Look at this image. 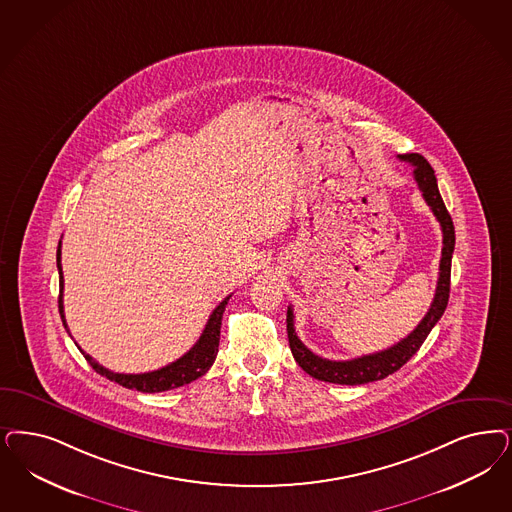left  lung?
Wrapping results in <instances>:
<instances>
[{
	"mask_svg": "<svg viewBox=\"0 0 512 512\" xmlns=\"http://www.w3.org/2000/svg\"><path fill=\"white\" fill-rule=\"evenodd\" d=\"M401 160H406L414 166V179L422 191L427 206L431 208V212L441 223L442 257L435 297H433L431 308L427 310L425 318L401 342L393 344L388 350L371 353V355H361V357H355L350 361H331V359H323L316 353L310 352L295 333V316H293V308L289 306L287 308V336H289V346H291L293 357L299 363L302 371L308 372L310 376L323 380V382L342 384V386H359V384L382 380L389 374L399 371L406 361L420 350L423 340L431 333V329L437 325V321L442 318V314L446 310L448 297H450L452 253L456 246L454 223L442 202L441 193L437 187V177H435L431 164L418 153L401 155Z\"/></svg>",
	"mask_w": 512,
	"mask_h": 512,
	"instance_id": "1",
	"label": "left lung"
}]
</instances>
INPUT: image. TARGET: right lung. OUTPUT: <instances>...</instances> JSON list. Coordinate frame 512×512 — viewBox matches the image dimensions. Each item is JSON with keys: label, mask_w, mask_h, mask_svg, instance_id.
Wrapping results in <instances>:
<instances>
[{"label": "right lung", "mask_w": 512, "mask_h": 512, "mask_svg": "<svg viewBox=\"0 0 512 512\" xmlns=\"http://www.w3.org/2000/svg\"><path fill=\"white\" fill-rule=\"evenodd\" d=\"M60 244L56 249V266H58V274H60V295H58V310H60V318L68 329L66 323V316H64V300H62V291H64V276H62V263H60ZM230 295L225 300L219 302V306L212 312V316L208 319L204 331L200 338L196 340L193 348L185 355H181L177 361L162 367L159 371L143 372V374H121V372H113L102 367L98 361H94L89 353H81L85 355V359L89 361L90 367L98 374L106 376L107 380L117 382L119 386L128 389H138L141 393H159V391H166V389L179 388L185 384H191L196 378L204 376L206 372L210 371V367L215 361V355L219 352V335H221V319H223V312L225 306L229 302Z\"/></svg>", "instance_id": "add662e5"}]
</instances>
